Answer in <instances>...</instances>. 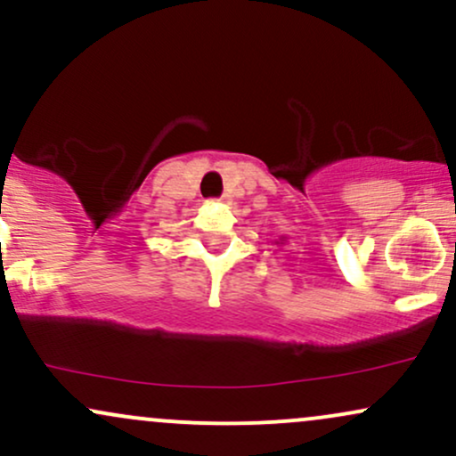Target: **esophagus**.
<instances>
[{
	"label": "esophagus",
	"mask_w": 456,
	"mask_h": 456,
	"mask_svg": "<svg viewBox=\"0 0 456 456\" xmlns=\"http://www.w3.org/2000/svg\"><path fill=\"white\" fill-rule=\"evenodd\" d=\"M221 201H224V197H221Z\"/></svg>",
	"instance_id": "34e87169"
}]
</instances>
